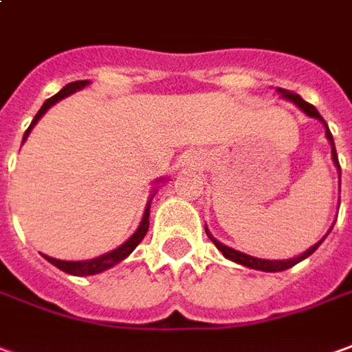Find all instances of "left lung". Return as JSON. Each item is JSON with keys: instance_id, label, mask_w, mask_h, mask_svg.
<instances>
[{"instance_id": "obj_1", "label": "left lung", "mask_w": 352, "mask_h": 352, "mask_svg": "<svg viewBox=\"0 0 352 352\" xmlns=\"http://www.w3.org/2000/svg\"><path fill=\"white\" fill-rule=\"evenodd\" d=\"M278 91L282 94L283 99H289V101H293L295 105L301 109L302 113L307 116H312V118H316V120H320L322 124H324V128H326V138H328L329 145H331V159H333V162H336V166H338V172H339V178H341V166H339V161H338V153H336V144H333V135H331V132H329L328 124H326V120L322 118V115H320L318 111H316V107L310 105V103H307L305 99L301 98V96H297V94H293V91H289V89H283V88H278ZM333 228V226H331ZM331 228L328 230V234L331 232ZM205 232H207V236L210 237V241L217 245V249L220 251V253L224 254L226 258H230V261H234V263L241 264V266H247V268H253V270H263V272H282V270H287V268H292V266H295L297 263H301V261H305L307 256H310V254L314 253L316 249H318L320 245H322V241L326 239V236L320 239L318 243H314V245L310 247V249H307L305 253L299 254V256H295V258H287V261H266V258H256V256H251V254H245L241 253V251H236V249H232V247L224 245V243H220L218 239H214V237L208 234V230L205 228Z\"/></svg>"}]
</instances>
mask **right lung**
Returning <instances> with one entry per match:
<instances>
[{
	"label": "right lung",
	"mask_w": 352,
	"mask_h": 352,
	"mask_svg": "<svg viewBox=\"0 0 352 352\" xmlns=\"http://www.w3.org/2000/svg\"><path fill=\"white\" fill-rule=\"evenodd\" d=\"M89 84V80H78V82H70V84H67L65 88L60 89L59 94H55L53 98H50L45 103L42 105V109L36 113V116H34L32 124L28 126V130L24 132V138H23V144L24 140L28 138V134H30V130H32L34 126H36V122L42 118L43 115H45V111L50 109V107H53L57 101H60V99L69 98L70 94H74V91H78V89L86 88ZM157 182H164V178H161V180ZM155 191V190H153ZM155 195V193H153ZM151 195V199H153ZM151 199L147 201V207H145V212H144V218H142V222H140V226H138V230H135L132 236L128 237V241H124L120 247H116V249H113V251H109V253L101 254V256H98V258H91V261H59V258H53V256H47V254H43V258L45 261H50L53 266H57L59 270H63V272L67 274H72V276H94V274H99L103 272V270H107V268H111V266H115V264H118L120 261H124L128 254L134 251L135 247L142 243V239L145 237V234H147V230H149V208H151Z\"/></svg>",
	"instance_id": "1"
}]
</instances>
